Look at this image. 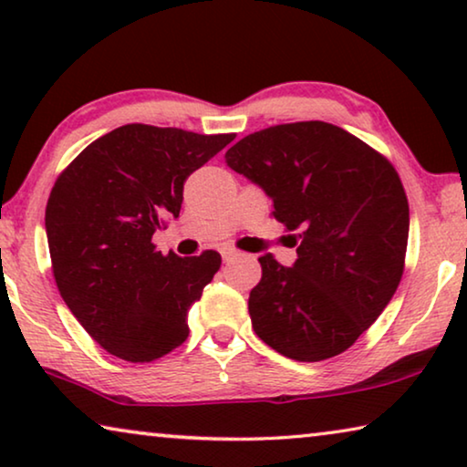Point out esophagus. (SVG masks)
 Returning a JSON list of instances; mask_svg holds the SVG:
<instances>
[{"label": "esophagus", "mask_w": 467, "mask_h": 467, "mask_svg": "<svg viewBox=\"0 0 467 467\" xmlns=\"http://www.w3.org/2000/svg\"><path fill=\"white\" fill-rule=\"evenodd\" d=\"M221 256H223L225 263H229V261H234V258H238L240 253L235 248H223L221 250Z\"/></svg>", "instance_id": "34e87169"}]
</instances>
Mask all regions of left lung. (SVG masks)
<instances>
[{
  "label": "left lung",
  "instance_id": "left-lung-1",
  "mask_svg": "<svg viewBox=\"0 0 467 467\" xmlns=\"http://www.w3.org/2000/svg\"><path fill=\"white\" fill-rule=\"evenodd\" d=\"M229 169L274 200L296 261L258 256L248 298L258 338L294 361H324L353 347L390 303L403 275L409 204L392 164L344 129L275 125L225 152Z\"/></svg>",
  "mask_w": 467,
  "mask_h": 467
}]
</instances>
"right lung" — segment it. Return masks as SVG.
I'll return each mask as SVG.
<instances>
[{
    "mask_svg": "<svg viewBox=\"0 0 467 467\" xmlns=\"http://www.w3.org/2000/svg\"><path fill=\"white\" fill-rule=\"evenodd\" d=\"M234 138L123 125L89 143L56 179L46 209L56 285L110 355L148 363L188 338V311L221 254L164 256L152 235L179 217L185 179Z\"/></svg>",
    "mask_w": 467,
    "mask_h": 467,
    "instance_id": "1",
    "label": "right lung"
}]
</instances>
